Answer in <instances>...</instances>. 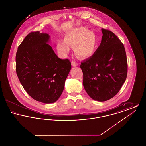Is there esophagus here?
<instances>
[{"label":"esophagus","mask_w":146,"mask_h":146,"mask_svg":"<svg viewBox=\"0 0 146 146\" xmlns=\"http://www.w3.org/2000/svg\"><path fill=\"white\" fill-rule=\"evenodd\" d=\"M72 66H73V67H76V66H78V64L76 63L75 61H72Z\"/></svg>","instance_id":"34e87169"}]
</instances>
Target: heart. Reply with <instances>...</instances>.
<instances>
[{"instance_id": "heart-1", "label": "heart", "mask_w": 146, "mask_h": 146, "mask_svg": "<svg viewBox=\"0 0 146 146\" xmlns=\"http://www.w3.org/2000/svg\"><path fill=\"white\" fill-rule=\"evenodd\" d=\"M70 46L74 47L76 55L88 58L95 51L97 39L95 33L85 27L74 28L67 33L64 40H60L57 44L58 52L66 57L70 51Z\"/></svg>"}]
</instances>
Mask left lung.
Masks as SVG:
<instances>
[{"label":"left lung","instance_id":"8db88e82","mask_svg":"<svg viewBox=\"0 0 146 146\" xmlns=\"http://www.w3.org/2000/svg\"><path fill=\"white\" fill-rule=\"evenodd\" d=\"M101 42L93 55L81 63L83 86L94 100L105 101L118 94L124 83L127 61L124 45L110 30L101 28Z\"/></svg>","mask_w":146,"mask_h":146}]
</instances>
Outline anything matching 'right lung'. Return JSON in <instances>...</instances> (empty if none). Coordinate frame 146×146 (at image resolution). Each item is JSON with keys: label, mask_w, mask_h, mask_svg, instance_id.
<instances>
[{"label": "right lung", "mask_w": 146, "mask_h": 146, "mask_svg": "<svg viewBox=\"0 0 146 146\" xmlns=\"http://www.w3.org/2000/svg\"><path fill=\"white\" fill-rule=\"evenodd\" d=\"M50 37L39 31L29 33L19 45L16 71L23 88L35 100L56 102L61 95L71 70L68 59L58 57L48 44Z\"/></svg>", "instance_id": "right-lung-1"}]
</instances>
